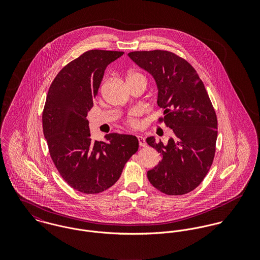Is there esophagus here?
I'll use <instances>...</instances> for the list:
<instances>
[{"label":"esophagus","instance_id":"1","mask_svg":"<svg viewBox=\"0 0 260 260\" xmlns=\"http://www.w3.org/2000/svg\"><path fill=\"white\" fill-rule=\"evenodd\" d=\"M137 138H138V141H139V145H140L141 147H145V146H146V142H145L144 137H143L142 135H138Z\"/></svg>","mask_w":260,"mask_h":260}]
</instances>
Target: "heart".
<instances>
[{"mask_svg": "<svg viewBox=\"0 0 260 260\" xmlns=\"http://www.w3.org/2000/svg\"><path fill=\"white\" fill-rule=\"evenodd\" d=\"M133 78H142V79H144L145 80V78L142 76L141 74H139V73H137V72H130L128 76H127V79H133ZM132 116H136V115H138V112L134 111L132 114H131ZM129 124L131 125V126H137L138 125V122L135 120V119H133V118H131V119H129Z\"/></svg>", "mask_w": 260, "mask_h": 260, "instance_id": "heart-1", "label": "heart"}]
</instances>
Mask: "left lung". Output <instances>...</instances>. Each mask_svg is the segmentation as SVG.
I'll return each instance as SVG.
<instances>
[{"label":"left lung","mask_w":260,"mask_h":260,"mask_svg":"<svg viewBox=\"0 0 260 260\" xmlns=\"http://www.w3.org/2000/svg\"><path fill=\"white\" fill-rule=\"evenodd\" d=\"M155 80L157 104L163 121L172 130L168 142H146L161 155V161L147 172L150 183L168 195L186 194L199 185L215 154L217 118L195 69L168 51H136L128 54Z\"/></svg>","instance_id":"obj_1"}]
</instances>
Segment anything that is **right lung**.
<instances>
[{
	"label": "right lung",
	"instance_id": "right-lung-1",
	"mask_svg": "<svg viewBox=\"0 0 260 260\" xmlns=\"http://www.w3.org/2000/svg\"><path fill=\"white\" fill-rule=\"evenodd\" d=\"M123 54L85 52L58 73L46 98L42 120L51 158L63 179L86 194L114 185L139 147L137 137L126 134L92 141L87 119L107 66Z\"/></svg>",
	"mask_w": 260,
	"mask_h": 260
}]
</instances>
